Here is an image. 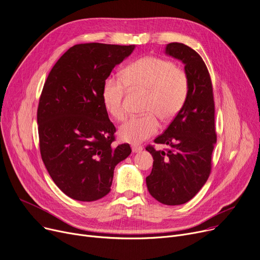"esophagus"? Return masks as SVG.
<instances>
[{
	"label": "esophagus",
	"instance_id": "esophagus-1",
	"mask_svg": "<svg viewBox=\"0 0 260 260\" xmlns=\"http://www.w3.org/2000/svg\"><path fill=\"white\" fill-rule=\"evenodd\" d=\"M142 146H140V145H136V144H134V145H132V150H133V152H135V153H137V152H141L142 151Z\"/></svg>",
	"mask_w": 260,
	"mask_h": 260
}]
</instances>
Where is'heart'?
Listing matches in <instances>:
<instances>
[{
  "mask_svg": "<svg viewBox=\"0 0 260 260\" xmlns=\"http://www.w3.org/2000/svg\"><path fill=\"white\" fill-rule=\"evenodd\" d=\"M126 87L132 91L146 92L143 116L132 117L119 128L124 142L138 144L159 128L157 117L170 121L180 112L190 91V78L181 67L167 59L147 56L127 65L120 79L105 81L102 98L107 112L117 120L126 115L124 98Z\"/></svg>",
  "mask_w": 260,
  "mask_h": 260,
  "instance_id": "1",
  "label": "heart"
}]
</instances>
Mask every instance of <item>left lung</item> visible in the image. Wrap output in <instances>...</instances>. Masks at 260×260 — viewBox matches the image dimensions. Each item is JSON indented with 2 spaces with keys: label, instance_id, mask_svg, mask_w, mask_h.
Listing matches in <instances>:
<instances>
[{
  "label": "left lung",
  "instance_id": "8db88e82",
  "mask_svg": "<svg viewBox=\"0 0 260 260\" xmlns=\"http://www.w3.org/2000/svg\"><path fill=\"white\" fill-rule=\"evenodd\" d=\"M166 54L184 64L190 91L180 112L154 143L147 145L153 166L146 184L150 195L166 205L190 201L206 182L211 171V155L217 142L215 101L208 69L200 55L183 43L171 42Z\"/></svg>",
  "mask_w": 260,
  "mask_h": 260
}]
</instances>
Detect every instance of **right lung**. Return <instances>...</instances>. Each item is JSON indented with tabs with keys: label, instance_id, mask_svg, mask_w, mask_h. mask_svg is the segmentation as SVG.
<instances>
[{
	"label": "right lung",
	"instance_id": "right-lung-1",
	"mask_svg": "<svg viewBox=\"0 0 260 260\" xmlns=\"http://www.w3.org/2000/svg\"><path fill=\"white\" fill-rule=\"evenodd\" d=\"M135 45L81 43L56 62L37 109L41 158L68 197L95 201L110 191L116 165L132 152L126 143L113 148L116 127L105 109L102 90L113 68Z\"/></svg>",
	"mask_w": 260,
	"mask_h": 260
}]
</instances>
